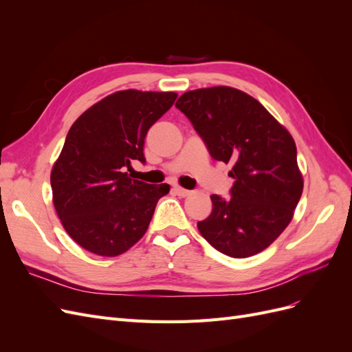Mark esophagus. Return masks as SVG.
<instances>
[{
	"instance_id": "1",
	"label": "esophagus",
	"mask_w": 352,
	"mask_h": 352,
	"mask_svg": "<svg viewBox=\"0 0 352 352\" xmlns=\"http://www.w3.org/2000/svg\"><path fill=\"white\" fill-rule=\"evenodd\" d=\"M173 192H175L177 197H182V198L190 195V190L184 189V188H180V186H175V188H173Z\"/></svg>"
}]
</instances>
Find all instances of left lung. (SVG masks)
Listing matches in <instances>:
<instances>
[{"mask_svg": "<svg viewBox=\"0 0 352 352\" xmlns=\"http://www.w3.org/2000/svg\"><path fill=\"white\" fill-rule=\"evenodd\" d=\"M210 155L232 163L230 198L211 195L198 230L217 251L251 257L278 239L302 194L291 133L248 94L230 87L185 92L176 102Z\"/></svg>", "mask_w": 352, "mask_h": 352, "instance_id": "8db88e82", "label": "left lung"}]
</instances>
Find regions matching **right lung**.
<instances>
[{"mask_svg":"<svg viewBox=\"0 0 352 352\" xmlns=\"http://www.w3.org/2000/svg\"><path fill=\"white\" fill-rule=\"evenodd\" d=\"M176 97L175 92L119 91L72 124L51 170V188L63 228L82 248L116 257L145 235L170 186L131 179L126 167L133 160L145 163L146 132Z\"/></svg>","mask_w":352,"mask_h":352,"instance_id":"obj_1","label":"right lung"}]
</instances>
